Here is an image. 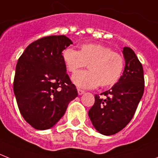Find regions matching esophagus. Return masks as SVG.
<instances>
[{
    "label": "esophagus",
    "mask_w": 158,
    "mask_h": 158,
    "mask_svg": "<svg viewBox=\"0 0 158 158\" xmlns=\"http://www.w3.org/2000/svg\"><path fill=\"white\" fill-rule=\"evenodd\" d=\"M77 92H78V94H79V95H81V94H83L84 93H85V91H84V90L80 89V88H78Z\"/></svg>",
    "instance_id": "obj_1"
}]
</instances>
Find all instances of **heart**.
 Instances as JSON below:
<instances>
[{
    "label": "heart",
    "mask_w": 158,
    "mask_h": 158,
    "mask_svg": "<svg viewBox=\"0 0 158 158\" xmlns=\"http://www.w3.org/2000/svg\"><path fill=\"white\" fill-rule=\"evenodd\" d=\"M62 59L69 72L88 66V70L73 73L71 81L77 88L90 89L100 85L109 88L118 82L124 68L121 54L108 46L94 43L81 46L79 51L67 48L62 52Z\"/></svg>",
    "instance_id": "b5f03b06"
}]
</instances>
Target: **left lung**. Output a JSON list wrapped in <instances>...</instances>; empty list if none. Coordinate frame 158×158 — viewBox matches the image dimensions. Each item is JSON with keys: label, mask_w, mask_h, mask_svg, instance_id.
I'll use <instances>...</instances> for the list:
<instances>
[{"label": "left lung", "mask_w": 158, "mask_h": 158, "mask_svg": "<svg viewBox=\"0 0 158 158\" xmlns=\"http://www.w3.org/2000/svg\"><path fill=\"white\" fill-rule=\"evenodd\" d=\"M125 68L115 85L94 96V104L88 115L98 133L111 136L125 128L134 115L144 91L143 69L130 47L123 50Z\"/></svg>", "instance_id": "1"}]
</instances>
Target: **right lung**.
Masks as SVG:
<instances>
[{"instance_id": "right-lung-1", "label": "right lung", "mask_w": 158, "mask_h": 158, "mask_svg": "<svg viewBox=\"0 0 158 158\" xmlns=\"http://www.w3.org/2000/svg\"><path fill=\"white\" fill-rule=\"evenodd\" d=\"M70 44L65 35L43 37L28 45L18 60L15 95L23 118L36 130L53 127L77 96L62 59Z\"/></svg>"}]
</instances>
